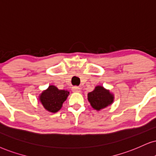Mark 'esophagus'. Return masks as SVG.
<instances>
[{
	"instance_id": "34e87169",
	"label": "esophagus",
	"mask_w": 156,
	"mask_h": 156,
	"mask_svg": "<svg viewBox=\"0 0 156 156\" xmlns=\"http://www.w3.org/2000/svg\"><path fill=\"white\" fill-rule=\"evenodd\" d=\"M72 91L80 92V88L78 87V86H73V87L72 88Z\"/></svg>"
}]
</instances>
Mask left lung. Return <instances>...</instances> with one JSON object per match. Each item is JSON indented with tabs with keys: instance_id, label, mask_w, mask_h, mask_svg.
<instances>
[{
	"instance_id": "left-lung-1",
	"label": "left lung",
	"mask_w": 156,
	"mask_h": 156,
	"mask_svg": "<svg viewBox=\"0 0 156 156\" xmlns=\"http://www.w3.org/2000/svg\"><path fill=\"white\" fill-rule=\"evenodd\" d=\"M88 99L94 109L100 110L113 102V95L102 86H96L93 91L88 93Z\"/></svg>"
}]
</instances>
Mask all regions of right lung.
<instances>
[{"label":"right lung","mask_w":156,"mask_h":156,"mask_svg":"<svg viewBox=\"0 0 156 156\" xmlns=\"http://www.w3.org/2000/svg\"><path fill=\"white\" fill-rule=\"evenodd\" d=\"M68 90H59L55 86H50L39 96L41 103L49 112H57L62 107V104L68 97Z\"/></svg>","instance_id":"add662e5"}]
</instances>
